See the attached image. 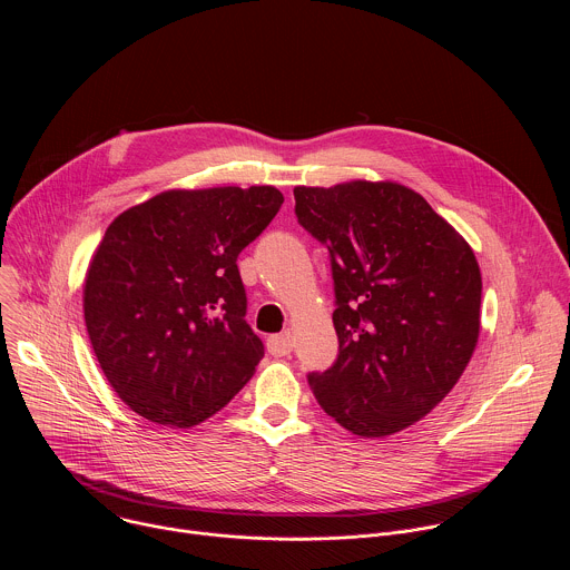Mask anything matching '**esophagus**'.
Here are the masks:
<instances>
[{
	"label": "esophagus",
	"mask_w": 570,
	"mask_h": 570,
	"mask_svg": "<svg viewBox=\"0 0 570 570\" xmlns=\"http://www.w3.org/2000/svg\"><path fill=\"white\" fill-rule=\"evenodd\" d=\"M268 352L273 356H286L293 352V334L291 332H284L279 336H271L268 338Z\"/></svg>",
	"instance_id": "obj_1"
}]
</instances>
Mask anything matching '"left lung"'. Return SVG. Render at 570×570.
<instances>
[{
    "label": "left lung",
    "mask_w": 570,
    "mask_h": 570,
    "mask_svg": "<svg viewBox=\"0 0 570 570\" xmlns=\"http://www.w3.org/2000/svg\"><path fill=\"white\" fill-rule=\"evenodd\" d=\"M293 196L336 284L341 352L308 376L320 409L361 438L413 426L478 345L482 277L471 246L422 194L392 180L299 185Z\"/></svg>",
    "instance_id": "left-lung-1"
}]
</instances>
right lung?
Segmentation results:
<instances>
[{
	"label": "right lung",
	"instance_id": "obj_1",
	"mask_svg": "<svg viewBox=\"0 0 570 570\" xmlns=\"http://www.w3.org/2000/svg\"><path fill=\"white\" fill-rule=\"evenodd\" d=\"M284 203L279 189H169L121 212L83 284L97 361L130 411L191 429L246 385L264 345L236 268Z\"/></svg>",
	"mask_w": 570,
	"mask_h": 570
}]
</instances>
